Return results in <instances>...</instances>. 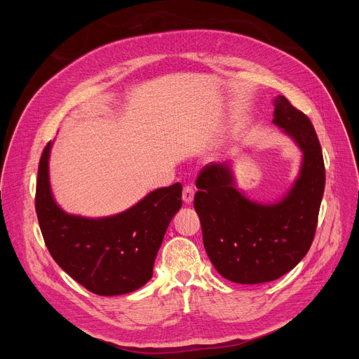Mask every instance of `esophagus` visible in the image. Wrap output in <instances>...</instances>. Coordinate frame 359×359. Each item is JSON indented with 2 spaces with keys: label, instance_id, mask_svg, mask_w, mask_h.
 I'll return each instance as SVG.
<instances>
[{
  "label": "esophagus",
  "instance_id": "1",
  "mask_svg": "<svg viewBox=\"0 0 359 359\" xmlns=\"http://www.w3.org/2000/svg\"><path fill=\"white\" fill-rule=\"evenodd\" d=\"M193 197H194V190L191 186H184L183 187V201L190 204L193 201Z\"/></svg>",
  "mask_w": 359,
  "mask_h": 359
}]
</instances>
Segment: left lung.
<instances>
[{"mask_svg": "<svg viewBox=\"0 0 359 359\" xmlns=\"http://www.w3.org/2000/svg\"><path fill=\"white\" fill-rule=\"evenodd\" d=\"M273 123L302 150V166L288 194L276 204L245 198L227 165L209 163L196 180L194 210L215 269L238 284L280 278L309 252L325 187V166L316 129L305 114L278 95Z\"/></svg>", "mask_w": 359, "mask_h": 359, "instance_id": "left-lung-1", "label": "left lung"}]
</instances>
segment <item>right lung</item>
<instances>
[{
    "label": "right lung",
    "mask_w": 359,
    "mask_h": 359,
    "mask_svg": "<svg viewBox=\"0 0 359 359\" xmlns=\"http://www.w3.org/2000/svg\"><path fill=\"white\" fill-rule=\"evenodd\" d=\"M50 142L38 165L35 210L48 251L76 283L97 295H121L153 274L168 226L182 208V184L153 190L129 210L105 219L67 215L53 198L48 177Z\"/></svg>",
    "instance_id": "right-lung-1"
}]
</instances>
